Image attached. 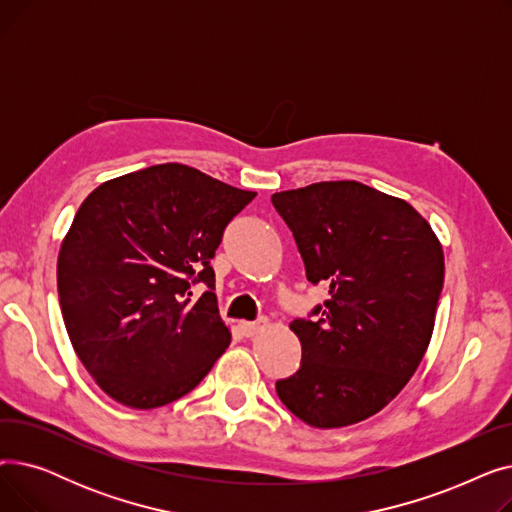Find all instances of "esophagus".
Listing matches in <instances>:
<instances>
[{
	"label": "esophagus",
	"instance_id": "obj_1",
	"mask_svg": "<svg viewBox=\"0 0 512 512\" xmlns=\"http://www.w3.org/2000/svg\"><path fill=\"white\" fill-rule=\"evenodd\" d=\"M265 326H267V321H265V319H259V321H240V324H238V330H240V334H242V336L251 338V336L259 334Z\"/></svg>",
	"mask_w": 512,
	"mask_h": 512
}]
</instances>
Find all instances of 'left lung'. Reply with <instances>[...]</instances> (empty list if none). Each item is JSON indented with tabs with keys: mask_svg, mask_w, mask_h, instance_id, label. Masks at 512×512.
<instances>
[{
	"mask_svg": "<svg viewBox=\"0 0 512 512\" xmlns=\"http://www.w3.org/2000/svg\"><path fill=\"white\" fill-rule=\"evenodd\" d=\"M311 284L328 286L313 319H294L299 371L276 382L311 427L359 423L407 386L432 340L444 284L438 236L407 201L357 180L272 195Z\"/></svg>",
	"mask_w": 512,
	"mask_h": 512,
	"instance_id": "left-lung-1",
	"label": "left lung"
}]
</instances>
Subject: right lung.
<instances>
[{
	"label": "right lung",
	"instance_id": "add662e5",
	"mask_svg": "<svg viewBox=\"0 0 512 512\" xmlns=\"http://www.w3.org/2000/svg\"><path fill=\"white\" fill-rule=\"evenodd\" d=\"M255 195L159 164L103 182L76 211L58 255L60 307L80 363L120 405L178 400L228 348L209 261ZM197 281L208 290L195 302Z\"/></svg>",
	"mask_w": 512,
	"mask_h": 512
}]
</instances>
